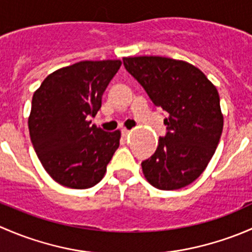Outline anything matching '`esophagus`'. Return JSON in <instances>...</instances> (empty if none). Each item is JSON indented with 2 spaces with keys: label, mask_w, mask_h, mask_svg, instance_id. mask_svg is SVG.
I'll return each mask as SVG.
<instances>
[{
  "label": "esophagus",
  "mask_w": 252,
  "mask_h": 252,
  "mask_svg": "<svg viewBox=\"0 0 252 252\" xmlns=\"http://www.w3.org/2000/svg\"><path fill=\"white\" fill-rule=\"evenodd\" d=\"M129 134H130V130H128V129H123V130H122V135H123V138L129 136Z\"/></svg>",
  "instance_id": "obj_1"
}]
</instances>
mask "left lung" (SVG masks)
<instances>
[{
  "mask_svg": "<svg viewBox=\"0 0 252 252\" xmlns=\"http://www.w3.org/2000/svg\"><path fill=\"white\" fill-rule=\"evenodd\" d=\"M155 106L168 112L167 134L155 154L141 163L152 187L177 190L191 184L212 158L223 130L216 86L195 65L159 56L124 57Z\"/></svg>",
  "mask_w": 252,
  "mask_h": 252,
  "instance_id": "obj_1",
  "label": "left lung"
}]
</instances>
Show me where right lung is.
Instances as JSON below:
<instances>
[{"label": "right lung", "mask_w": 252, "mask_h": 252, "mask_svg": "<svg viewBox=\"0 0 252 252\" xmlns=\"http://www.w3.org/2000/svg\"><path fill=\"white\" fill-rule=\"evenodd\" d=\"M122 61H81L55 70L32 95L28 126L35 152L55 182L72 189L97 184L119 146L121 130L90 126Z\"/></svg>", "instance_id": "add662e5"}]
</instances>
